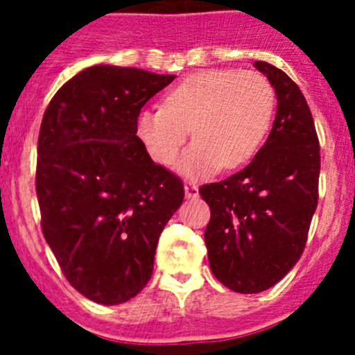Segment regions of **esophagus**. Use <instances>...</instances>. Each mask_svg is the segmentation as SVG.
Returning a JSON list of instances; mask_svg holds the SVG:
<instances>
[{"label":"esophagus","mask_w":355,"mask_h":355,"mask_svg":"<svg viewBox=\"0 0 355 355\" xmlns=\"http://www.w3.org/2000/svg\"><path fill=\"white\" fill-rule=\"evenodd\" d=\"M184 196H187L188 199H196V197H199V188H197V184H184Z\"/></svg>","instance_id":"obj_1"}]
</instances>
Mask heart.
<instances>
[{
	"label": "heart",
	"instance_id": "obj_1",
	"mask_svg": "<svg viewBox=\"0 0 355 355\" xmlns=\"http://www.w3.org/2000/svg\"><path fill=\"white\" fill-rule=\"evenodd\" d=\"M275 92L258 72L206 69L174 85L163 106L144 108L137 135L149 156L171 167L190 135L196 142L181 159L188 178L236 168L249 162L270 128Z\"/></svg>",
	"mask_w": 355,
	"mask_h": 355
}]
</instances>
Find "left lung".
Returning <instances> with one entry per match:
<instances>
[{
    "label": "left lung",
    "mask_w": 355,
    "mask_h": 355,
    "mask_svg": "<svg viewBox=\"0 0 355 355\" xmlns=\"http://www.w3.org/2000/svg\"><path fill=\"white\" fill-rule=\"evenodd\" d=\"M277 96L265 146L243 171L202 184L211 218L205 231L209 268L229 290L259 293L302 256L318 205L320 146L306 97L286 72L254 62Z\"/></svg>",
    "instance_id": "8db88e82"
}]
</instances>
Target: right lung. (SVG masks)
<instances>
[{
    "instance_id": "obj_1",
    "label": "right lung",
    "mask_w": 355,
    "mask_h": 355,
    "mask_svg": "<svg viewBox=\"0 0 355 355\" xmlns=\"http://www.w3.org/2000/svg\"><path fill=\"white\" fill-rule=\"evenodd\" d=\"M174 78L94 65L44 112L35 175L42 233L71 286L97 304L142 291L159 234L183 202V181L137 137L142 106Z\"/></svg>"
}]
</instances>
